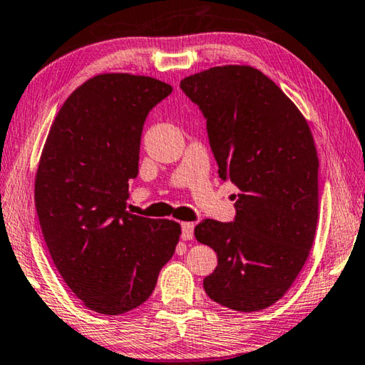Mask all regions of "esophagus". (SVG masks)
Returning <instances> with one entry per match:
<instances>
[{
    "instance_id": "34e87169",
    "label": "esophagus",
    "mask_w": 365,
    "mask_h": 365,
    "mask_svg": "<svg viewBox=\"0 0 365 365\" xmlns=\"http://www.w3.org/2000/svg\"><path fill=\"white\" fill-rule=\"evenodd\" d=\"M193 222H183L182 224V239L183 240H192L193 239Z\"/></svg>"
}]
</instances>
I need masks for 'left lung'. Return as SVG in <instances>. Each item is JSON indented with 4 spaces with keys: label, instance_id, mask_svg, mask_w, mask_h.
<instances>
[{
    "label": "left lung",
    "instance_id": "8db88e82",
    "mask_svg": "<svg viewBox=\"0 0 365 365\" xmlns=\"http://www.w3.org/2000/svg\"><path fill=\"white\" fill-rule=\"evenodd\" d=\"M203 113L219 177L239 188L232 222L203 219L195 237L217 253L203 286L214 302L257 312L284 296L305 264L318 219V155L307 121L252 66L180 81Z\"/></svg>",
    "mask_w": 365,
    "mask_h": 365
}]
</instances>
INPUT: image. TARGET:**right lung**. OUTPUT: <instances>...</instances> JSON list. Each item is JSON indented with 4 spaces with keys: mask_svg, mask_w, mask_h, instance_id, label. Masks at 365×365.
Returning a JSON list of instances; mask_svg holds the SVG:
<instances>
[{
    "mask_svg": "<svg viewBox=\"0 0 365 365\" xmlns=\"http://www.w3.org/2000/svg\"><path fill=\"white\" fill-rule=\"evenodd\" d=\"M172 86L99 74L68 97L36 178V207L56 269L86 307L120 315L151 296L180 224L126 211L148 113Z\"/></svg>",
    "mask_w": 365,
    "mask_h": 365,
    "instance_id": "add662e5",
    "label": "right lung"
}]
</instances>
